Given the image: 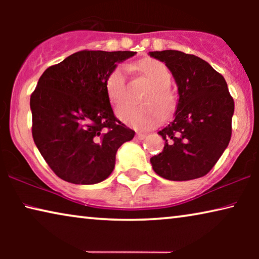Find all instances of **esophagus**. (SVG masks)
<instances>
[{
  "instance_id": "esophagus-1",
  "label": "esophagus",
  "mask_w": 259,
  "mask_h": 259,
  "mask_svg": "<svg viewBox=\"0 0 259 259\" xmlns=\"http://www.w3.org/2000/svg\"><path fill=\"white\" fill-rule=\"evenodd\" d=\"M145 138H146V134H144V133H137L136 134V139L137 140H144Z\"/></svg>"
}]
</instances>
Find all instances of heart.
<instances>
[{
  "label": "heart",
  "mask_w": 259,
  "mask_h": 259,
  "mask_svg": "<svg viewBox=\"0 0 259 259\" xmlns=\"http://www.w3.org/2000/svg\"><path fill=\"white\" fill-rule=\"evenodd\" d=\"M136 69L151 84V90L143 99V107L130 105L120 106L116 111L123 123L139 131L157 127L162 121V114L167 115L175 108V97L168 90L171 84V73L165 63L155 59H144L137 63ZM106 92L112 104L122 102L126 94V69L116 66L108 74L105 82Z\"/></svg>",
  "instance_id": "1"
}]
</instances>
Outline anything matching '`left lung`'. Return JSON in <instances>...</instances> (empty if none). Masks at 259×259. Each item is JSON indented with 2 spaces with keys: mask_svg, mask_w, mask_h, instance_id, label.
I'll use <instances>...</instances> for the list:
<instances>
[{
  "mask_svg": "<svg viewBox=\"0 0 259 259\" xmlns=\"http://www.w3.org/2000/svg\"><path fill=\"white\" fill-rule=\"evenodd\" d=\"M164 62L178 86L175 119L159 131L161 153L151 158L158 176L175 182L207 175L228 147L235 102L222 74L206 61L179 51L150 52Z\"/></svg>",
  "mask_w": 259,
  "mask_h": 259,
  "instance_id": "1",
  "label": "left lung"
}]
</instances>
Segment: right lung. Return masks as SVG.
Instances as JSON below:
<instances>
[{
    "label": "right lung",
    "mask_w": 259,
    "mask_h": 259,
    "mask_svg": "<svg viewBox=\"0 0 259 259\" xmlns=\"http://www.w3.org/2000/svg\"><path fill=\"white\" fill-rule=\"evenodd\" d=\"M136 52L81 51L51 66L30 97L34 143L59 178L92 185L108 178L136 132L115 118L105 82Z\"/></svg>",
    "instance_id": "add662e5"
}]
</instances>
